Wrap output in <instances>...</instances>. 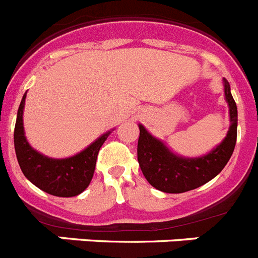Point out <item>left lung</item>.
I'll return each instance as SVG.
<instances>
[{"label": "left lung", "instance_id": "left-lung-1", "mask_svg": "<svg viewBox=\"0 0 258 258\" xmlns=\"http://www.w3.org/2000/svg\"><path fill=\"white\" fill-rule=\"evenodd\" d=\"M223 84L230 111L229 132L225 140L204 156L183 157L175 155L160 140L152 137L143 125H138V163L146 179L155 188L168 194H181L198 188L214 178L230 160L236 143L238 108L229 83L223 79Z\"/></svg>", "mask_w": 258, "mask_h": 258}]
</instances>
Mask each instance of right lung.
Returning a JSON list of instances; mask_svg holds the SVG:
<instances>
[{"instance_id":"obj_1","label":"right lung","mask_w":258,"mask_h":258,"mask_svg":"<svg viewBox=\"0 0 258 258\" xmlns=\"http://www.w3.org/2000/svg\"><path fill=\"white\" fill-rule=\"evenodd\" d=\"M26 95L27 93L23 95L20 102L14 131V146L20 169L32 183L50 195L60 198L76 197L83 192L92 181L98 152L107 137L111 134V131L102 134L84 151L74 156L66 159L45 156L32 149L24 136L23 109Z\"/></svg>"}]
</instances>
